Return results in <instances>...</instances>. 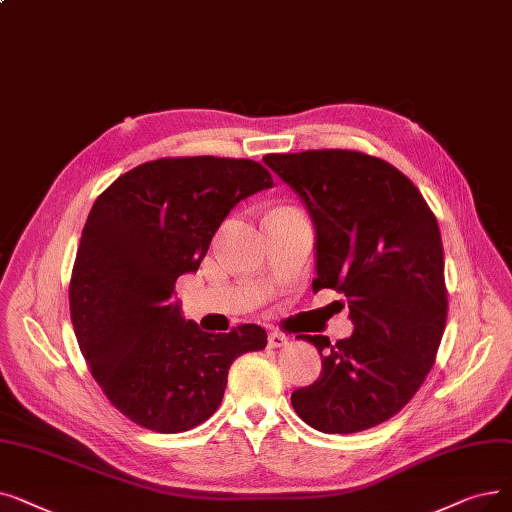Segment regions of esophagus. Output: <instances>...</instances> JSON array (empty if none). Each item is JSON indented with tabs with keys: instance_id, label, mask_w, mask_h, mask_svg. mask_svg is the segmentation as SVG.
Masks as SVG:
<instances>
[{
	"instance_id": "esophagus-1",
	"label": "esophagus",
	"mask_w": 512,
	"mask_h": 512,
	"mask_svg": "<svg viewBox=\"0 0 512 512\" xmlns=\"http://www.w3.org/2000/svg\"><path fill=\"white\" fill-rule=\"evenodd\" d=\"M268 345H270L272 349L284 347V345H288V337L282 335V332H278V330H272L270 335H268Z\"/></svg>"
}]
</instances>
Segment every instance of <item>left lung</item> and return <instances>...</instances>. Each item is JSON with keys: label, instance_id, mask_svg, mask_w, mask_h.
Masks as SVG:
<instances>
[{"label": "left lung", "instance_id": "left-lung-1", "mask_svg": "<svg viewBox=\"0 0 512 512\" xmlns=\"http://www.w3.org/2000/svg\"><path fill=\"white\" fill-rule=\"evenodd\" d=\"M316 228L314 291L349 303L353 335H301L320 379L293 391L295 412L322 433H358L402 410L425 383L448 318L437 219L408 177L358 150L265 154Z\"/></svg>", "mask_w": 512, "mask_h": 512}]
</instances>
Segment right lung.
I'll return each instance as SVG.
<instances>
[{"mask_svg":"<svg viewBox=\"0 0 512 512\" xmlns=\"http://www.w3.org/2000/svg\"><path fill=\"white\" fill-rule=\"evenodd\" d=\"M272 186V173L249 159L180 157L138 165L96 198L73 268L71 320L92 376L136 425H201L221 404L232 362L268 345L257 324L201 330L173 291L242 198Z\"/></svg>","mask_w":512,"mask_h":512,"instance_id":"1","label":"right lung"}]
</instances>
